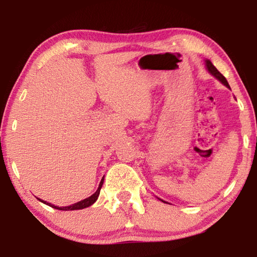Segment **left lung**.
Segmentation results:
<instances>
[{"label": "left lung", "instance_id": "obj_1", "mask_svg": "<svg viewBox=\"0 0 257 257\" xmlns=\"http://www.w3.org/2000/svg\"><path fill=\"white\" fill-rule=\"evenodd\" d=\"M205 66H206V69L208 70V72H210L212 76H214L217 80L222 82V84H223L224 86H227L228 88H230V86H229V84H228L227 79H225L222 73H221L214 66H213L210 60H205Z\"/></svg>", "mask_w": 257, "mask_h": 257}]
</instances>
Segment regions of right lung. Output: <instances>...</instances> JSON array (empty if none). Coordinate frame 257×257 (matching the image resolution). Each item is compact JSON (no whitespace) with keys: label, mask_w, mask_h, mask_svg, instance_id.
<instances>
[{"label":"right lung","mask_w":257,"mask_h":257,"mask_svg":"<svg viewBox=\"0 0 257 257\" xmlns=\"http://www.w3.org/2000/svg\"><path fill=\"white\" fill-rule=\"evenodd\" d=\"M103 181H104V179H103V178H102V180H101V182H99V186H98L97 190L95 191V193L92 195V196H89L88 198H85V199H82V201L78 202V203L72 204V205H70V206H55L54 204L47 203L46 201H43V199H40V201H41L42 203L46 204V205H49V206L53 207V208H56V210H61V211H73V210H82V208H86V207H88V206L92 205V204H94L95 202H96V199H97L98 195H99V191H101V188H102V186H103Z\"/></svg>","instance_id":"right-lung-1"}]
</instances>
